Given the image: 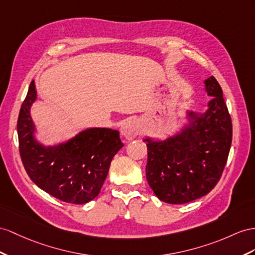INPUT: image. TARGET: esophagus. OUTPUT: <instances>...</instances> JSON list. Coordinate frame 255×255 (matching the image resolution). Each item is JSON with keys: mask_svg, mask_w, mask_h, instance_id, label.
I'll list each match as a JSON object with an SVG mask.
<instances>
[{"mask_svg": "<svg viewBox=\"0 0 255 255\" xmlns=\"http://www.w3.org/2000/svg\"><path fill=\"white\" fill-rule=\"evenodd\" d=\"M140 124L135 120H129L123 124L121 127V133L127 140H132L140 133Z\"/></svg>", "mask_w": 255, "mask_h": 255, "instance_id": "34e87169", "label": "esophagus"}]
</instances>
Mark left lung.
<instances>
[{
	"label": "left lung",
	"mask_w": 255,
	"mask_h": 255,
	"mask_svg": "<svg viewBox=\"0 0 255 255\" xmlns=\"http://www.w3.org/2000/svg\"><path fill=\"white\" fill-rule=\"evenodd\" d=\"M213 99L204 114L188 112L191 124L164 141L147 144L146 180L154 194L168 204H186L218 184L230 154L233 125L218 81H205Z\"/></svg>",
	"instance_id": "obj_1"
}]
</instances>
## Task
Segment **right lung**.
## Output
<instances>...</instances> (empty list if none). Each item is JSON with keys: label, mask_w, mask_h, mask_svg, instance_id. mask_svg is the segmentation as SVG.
Returning a JSON list of instances; mask_svg holds the SVG:
<instances>
[{"label": "right lung", "mask_w": 255, "mask_h": 255, "mask_svg": "<svg viewBox=\"0 0 255 255\" xmlns=\"http://www.w3.org/2000/svg\"><path fill=\"white\" fill-rule=\"evenodd\" d=\"M36 99L32 81L17 122L19 152L30 179L54 197L82 205L99 194L115 154L123 147L117 130L90 128L59 145L34 139L30 108Z\"/></svg>", "instance_id": "1"}]
</instances>
